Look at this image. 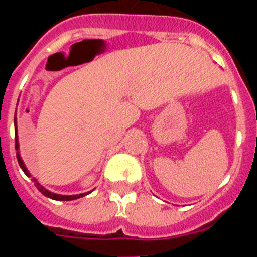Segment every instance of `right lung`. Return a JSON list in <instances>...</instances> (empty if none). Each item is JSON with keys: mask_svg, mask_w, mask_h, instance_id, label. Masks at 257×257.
<instances>
[{"mask_svg": "<svg viewBox=\"0 0 257 257\" xmlns=\"http://www.w3.org/2000/svg\"><path fill=\"white\" fill-rule=\"evenodd\" d=\"M14 123H15V148H17V151H19V142H18V135H17V117L14 118ZM17 158H18V162H19V166L22 167L23 171H24V174H26L27 176H31L29 171L27 170L26 165H24V162H23L19 152H17ZM33 181H35V185L37 187V189L40 190V192L42 193L45 197H49V198L55 199V201H73V199L81 198V197H85L88 194V193H83V194H77V196H60V194H55V193H51V192H49L47 189H45V188L42 187V185H41V184L38 183L36 179H33Z\"/></svg>", "mask_w": 257, "mask_h": 257, "instance_id": "right-lung-1", "label": "right lung"}]
</instances>
